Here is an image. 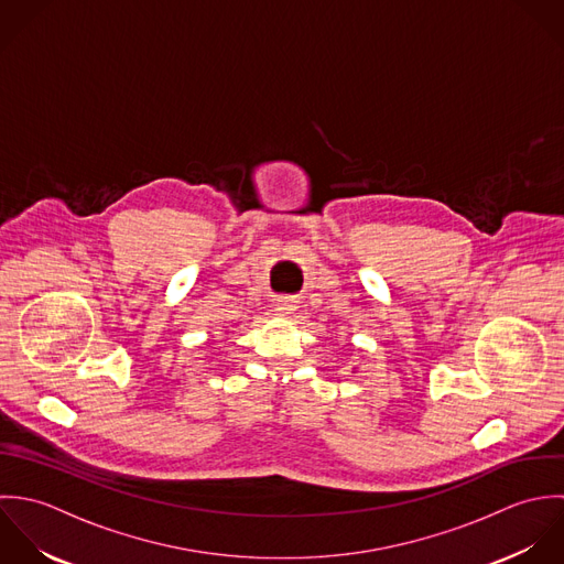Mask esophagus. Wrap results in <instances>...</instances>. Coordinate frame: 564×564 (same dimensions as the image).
<instances>
[{
    "mask_svg": "<svg viewBox=\"0 0 564 564\" xmlns=\"http://www.w3.org/2000/svg\"><path fill=\"white\" fill-rule=\"evenodd\" d=\"M296 307H299V301L292 299V296H276V299H274V310H276L281 316L294 314Z\"/></svg>",
    "mask_w": 564,
    "mask_h": 564,
    "instance_id": "34e87169",
    "label": "esophagus"
}]
</instances>
